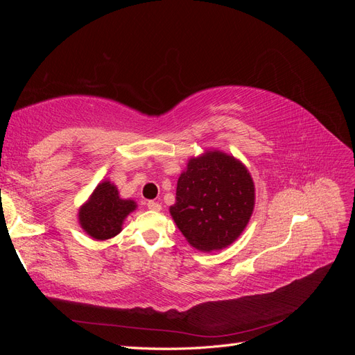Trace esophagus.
Listing matches in <instances>:
<instances>
[{
    "instance_id": "1",
    "label": "esophagus",
    "mask_w": 355,
    "mask_h": 355,
    "mask_svg": "<svg viewBox=\"0 0 355 355\" xmlns=\"http://www.w3.org/2000/svg\"><path fill=\"white\" fill-rule=\"evenodd\" d=\"M146 206H148L149 210H154V211H159L161 210V204L157 202V201H148Z\"/></svg>"
}]
</instances>
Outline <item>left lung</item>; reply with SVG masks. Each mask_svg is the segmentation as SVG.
Returning a JSON list of instances; mask_svg holds the SVG:
<instances>
[{
    "mask_svg": "<svg viewBox=\"0 0 355 355\" xmlns=\"http://www.w3.org/2000/svg\"><path fill=\"white\" fill-rule=\"evenodd\" d=\"M253 206L254 185L247 168L234 157L210 151L189 159L170 213L192 247L211 252L240 237Z\"/></svg>",
    "mask_w": 355,
    "mask_h": 355,
    "instance_id": "8db88e82",
    "label": "left lung"
}]
</instances>
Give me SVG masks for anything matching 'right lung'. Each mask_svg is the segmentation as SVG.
Segmentation results:
<instances>
[{
    "mask_svg": "<svg viewBox=\"0 0 355 355\" xmlns=\"http://www.w3.org/2000/svg\"><path fill=\"white\" fill-rule=\"evenodd\" d=\"M136 209L133 200H121L111 182H102L78 216L83 230L96 240H108L121 231L125 216Z\"/></svg>",
    "mask_w": 355,
    "mask_h": 355,
    "instance_id": "right-lung-1",
    "label": "right lung"
}]
</instances>
